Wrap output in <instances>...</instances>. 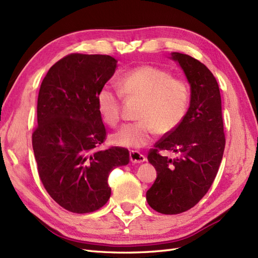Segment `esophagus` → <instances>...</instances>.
Segmentation results:
<instances>
[{
	"instance_id": "1",
	"label": "esophagus",
	"mask_w": 258,
	"mask_h": 258,
	"mask_svg": "<svg viewBox=\"0 0 258 258\" xmlns=\"http://www.w3.org/2000/svg\"><path fill=\"white\" fill-rule=\"evenodd\" d=\"M130 161L135 164L143 163L146 161V157L138 151H130Z\"/></svg>"
}]
</instances>
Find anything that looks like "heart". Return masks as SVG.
I'll return each mask as SVG.
<instances>
[{
    "instance_id": "b5f03b06",
    "label": "heart",
    "mask_w": 258,
    "mask_h": 258,
    "mask_svg": "<svg viewBox=\"0 0 258 258\" xmlns=\"http://www.w3.org/2000/svg\"><path fill=\"white\" fill-rule=\"evenodd\" d=\"M120 90L106 83L97 92V108L103 120L116 126L121 118L122 94L142 99L138 112L140 120L123 124L110 137L113 144L140 149L149 144L156 131L169 134L186 115L190 91L186 83L165 69L142 66L124 73L119 79Z\"/></svg>"
}]
</instances>
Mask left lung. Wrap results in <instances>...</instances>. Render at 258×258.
<instances>
[{"instance_id":"1","label":"left lung","mask_w":258,"mask_h":258,"mask_svg":"<svg viewBox=\"0 0 258 258\" xmlns=\"http://www.w3.org/2000/svg\"><path fill=\"white\" fill-rule=\"evenodd\" d=\"M191 86L190 107L179 126L166 134L148 154L157 177L146 192L153 210L176 215L189 211L210 190L224 155L226 138L219 87L203 62L190 55L171 53ZM161 150H172L171 160Z\"/></svg>"}]
</instances>
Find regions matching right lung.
<instances>
[{
  "label": "right lung",
  "instance_id": "add662e5",
  "mask_svg": "<svg viewBox=\"0 0 258 258\" xmlns=\"http://www.w3.org/2000/svg\"><path fill=\"white\" fill-rule=\"evenodd\" d=\"M116 66L109 55L73 53L55 62L41 83L32 132L39 177L50 197L72 213L105 205L110 171L129 163L127 149L100 148L106 129L96 96Z\"/></svg>",
  "mask_w": 258,
  "mask_h": 258
}]
</instances>
